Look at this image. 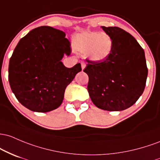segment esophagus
<instances>
[{
    "label": "esophagus",
    "instance_id": "1",
    "mask_svg": "<svg viewBox=\"0 0 160 160\" xmlns=\"http://www.w3.org/2000/svg\"><path fill=\"white\" fill-rule=\"evenodd\" d=\"M85 66H86V64L84 63V62H82V70H84V69H85Z\"/></svg>",
    "mask_w": 160,
    "mask_h": 160
}]
</instances>
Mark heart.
<instances>
[{
  "instance_id": "heart-1",
  "label": "heart",
  "mask_w": 160,
  "mask_h": 160,
  "mask_svg": "<svg viewBox=\"0 0 160 160\" xmlns=\"http://www.w3.org/2000/svg\"><path fill=\"white\" fill-rule=\"evenodd\" d=\"M74 51L85 56L93 62H103L110 55L113 48V40L105 32H85L73 38Z\"/></svg>"
}]
</instances>
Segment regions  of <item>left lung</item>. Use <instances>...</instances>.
I'll use <instances>...</instances> for the list:
<instances>
[{
    "mask_svg": "<svg viewBox=\"0 0 160 160\" xmlns=\"http://www.w3.org/2000/svg\"><path fill=\"white\" fill-rule=\"evenodd\" d=\"M113 40L110 55L103 62L88 61V91L94 104L107 111H121L136 103L146 85L148 69L143 49L119 27L101 26Z\"/></svg>",
    "mask_w": 160,
    "mask_h": 160,
    "instance_id": "8db88e82",
    "label": "left lung"
}]
</instances>
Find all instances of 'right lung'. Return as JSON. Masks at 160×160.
Listing matches in <instances>:
<instances>
[{"label": "right lung", "mask_w": 160, "mask_h": 160, "mask_svg": "<svg viewBox=\"0 0 160 160\" xmlns=\"http://www.w3.org/2000/svg\"><path fill=\"white\" fill-rule=\"evenodd\" d=\"M63 32L50 26L34 28L20 39L10 59L8 78L17 99L34 112L58 108L66 88L82 71L80 63L67 68L61 60L71 53Z\"/></svg>", "instance_id": "obj_1"}]
</instances>
